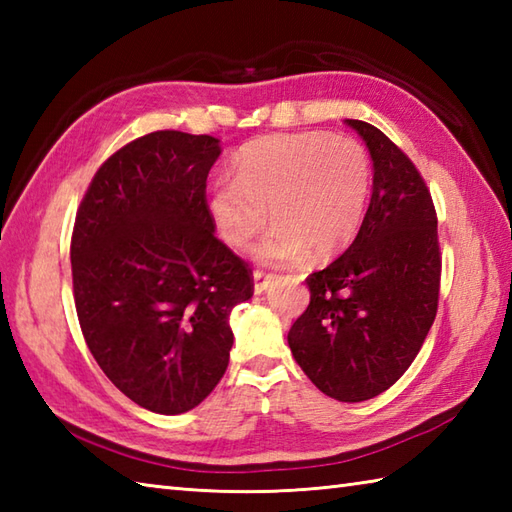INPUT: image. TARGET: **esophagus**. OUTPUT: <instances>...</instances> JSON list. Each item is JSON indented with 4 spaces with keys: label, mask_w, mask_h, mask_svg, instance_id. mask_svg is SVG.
<instances>
[{
    "label": "esophagus",
    "mask_w": 512,
    "mask_h": 512,
    "mask_svg": "<svg viewBox=\"0 0 512 512\" xmlns=\"http://www.w3.org/2000/svg\"><path fill=\"white\" fill-rule=\"evenodd\" d=\"M253 281H255V295H262V292H266L270 284L275 281V275H266L264 270H255Z\"/></svg>",
    "instance_id": "obj_1"
}]
</instances>
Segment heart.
<instances>
[{"label":"heart","instance_id":"obj_1","mask_svg":"<svg viewBox=\"0 0 512 512\" xmlns=\"http://www.w3.org/2000/svg\"><path fill=\"white\" fill-rule=\"evenodd\" d=\"M372 187L367 149L350 136L279 134L246 145L235 176L215 182L211 213L222 237L246 246L268 220L275 226L255 246L264 264L332 257L352 242Z\"/></svg>","mask_w":512,"mask_h":512}]
</instances>
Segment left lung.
Segmentation results:
<instances>
[{"label":"left lung","instance_id":"8db88e82","mask_svg":"<svg viewBox=\"0 0 512 512\" xmlns=\"http://www.w3.org/2000/svg\"><path fill=\"white\" fill-rule=\"evenodd\" d=\"M356 129L374 162V187L352 246L312 273L310 306L292 323L288 345L325 396L361 402L407 372L438 312V217L420 171L363 121Z\"/></svg>","mask_w":512,"mask_h":512}]
</instances>
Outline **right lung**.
Returning <instances> with one entry per match:
<instances>
[{
	"label": "right lung",
	"mask_w": 512,
	"mask_h": 512,
	"mask_svg": "<svg viewBox=\"0 0 512 512\" xmlns=\"http://www.w3.org/2000/svg\"><path fill=\"white\" fill-rule=\"evenodd\" d=\"M220 140L151 132L94 173L76 213L70 259L81 332L105 376L154 413L176 416L228 367L250 268L215 237L206 176Z\"/></svg>",
	"instance_id": "right-lung-1"
}]
</instances>
